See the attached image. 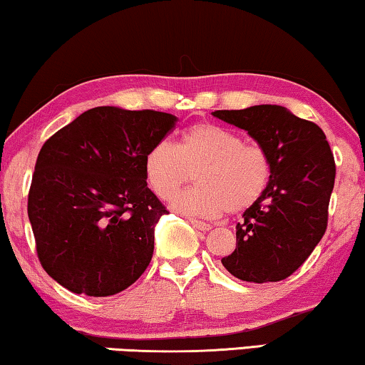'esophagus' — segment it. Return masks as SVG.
Segmentation results:
<instances>
[{
    "label": "esophagus",
    "mask_w": 365,
    "mask_h": 365,
    "mask_svg": "<svg viewBox=\"0 0 365 365\" xmlns=\"http://www.w3.org/2000/svg\"><path fill=\"white\" fill-rule=\"evenodd\" d=\"M190 225H192L193 227H197V230H200V231H210L211 227V225H208V222H205V221H198V220H190Z\"/></svg>",
    "instance_id": "esophagus-1"
}]
</instances>
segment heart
<instances>
[{"label": "heart", "instance_id": "heart-1", "mask_svg": "<svg viewBox=\"0 0 365 365\" xmlns=\"http://www.w3.org/2000/svg\"><path fill=\"white\" fill-rule=\"evenodd\" d=\"M145 180L157 197L170 200L192 180L198 187L172 201L188 216L215 217L244 211L262 197L272 164L264 145L244 143L242 135L217 124L188 128L177 140L159 143L144 159Z\"/></svg>", "mask_w": 365, "mask_h": 365}]
</instances>
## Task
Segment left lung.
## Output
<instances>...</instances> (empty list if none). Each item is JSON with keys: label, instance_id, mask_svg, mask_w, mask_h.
I'll list each match as a JSON object with an SVG mask.
<instances>
[{"label": "left lung", "instance_id": "left-lung-1", "mask_svg": "<svg viewBox=\"0 0 365 365\" xmlns=\"http://www.w3.org/2000/svg\"><path fill=\"white\" fill-rule=\"evenodd\" d=\"M213 116L247 130L269 152L272 173L262 197L236 226V249L221 259L239 280L265 284L290 277L328 226L334 155L318 124L284 106L220 110Z\"/></svg>", "mask_w": 365, "mask_h": 365}]
</instances>
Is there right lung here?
Wrapping results in <instances>:
<instances>
[{
  "label": "right lung",
  "instance_id": "add662e5",
  "mask_svg": "<svg viewBox=\"0 0 365 365\" xmlns=\"http://www.w3.org/2000/svg\"><path fill=\"white\" fill-rule=\"evenodd\" d=\"M175 123L168 113L98 106L43 143L27 215L41 265L67 290L110 297L148 269L168 211L148 187L144 159Z\"/></svg>",
  "mask_w": 365,
  "mask_h": 365
}]
</instances>
